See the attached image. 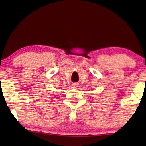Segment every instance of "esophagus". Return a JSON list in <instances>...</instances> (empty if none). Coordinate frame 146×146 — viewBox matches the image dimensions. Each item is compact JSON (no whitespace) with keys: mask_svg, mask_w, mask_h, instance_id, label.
Here are the masks:
<instances>
[{"mask_svg":"<svg viewBox=\"0 0 146 146\" xmlns=\"http://www.w3.org/2000/svg\"><path fill=\"white\" fill-rule=\"evenodd\" d=\"M73 87H76V86H77V84H76V83H74V84H73Z\"/></svg>","mask_w":146,"mask_h":146,"instance_id":"obj_1","label":"esophagus"}]
</instances>
